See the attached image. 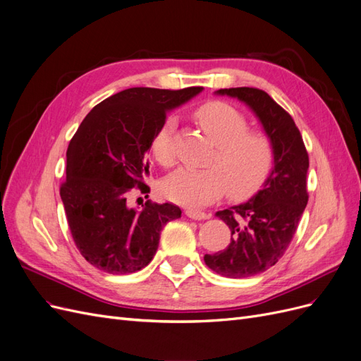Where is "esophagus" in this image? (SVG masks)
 <instances>
[{"label": "esophagus", "instance_id": "esophagus-1", "mask_svg": "<svg viewBox=\"0 0 361 361\" xmlns=\"http://www.w3.org/2000/svg\"><path fill=\"white\" fill-rule=\"evenodd\" d=\"M184 214L188 216L189 219H193V220H204V219L210 217V214H207V213L200 212V210H192V208H189V210H185Z\"/></svg>", "mask_w": 361, "mask_h": 361}]
</instances>
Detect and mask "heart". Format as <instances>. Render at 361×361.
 I'll return each instance as SVG.
<instances>
[{"mask_svg":"<svg viewBox=\"0 0 361 361\" xmlns=\"http://www.w3.org/2000/svg\"><path fill=\"white\" fill-rule=\"evenodd\" d=\"M195 117L216 145L207 169H180L164 184L171 201L185 207L213 202L226 192L235 201L247 200L269 178L274 165V142L265 130L249 129L246 115L225 102H208ZM173 118H166L151 141V153L161 166L176 165Z\"/></svg>","mask_w":361,"mask_h":361,"instance_id":"b5f03b06","label":"heart"}]
</instances>
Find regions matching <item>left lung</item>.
I'll return each instance as SVG.
<instances>
[{"mask_svg":"<svg viewBox=\"0 0 361 361\" xmlns=\"http://www.w3.org/2000/svg\"><path fill=\"white\" fill-rule=\"evenodd\" d=\"M217 92L247 103L274 142V168L262 190L246 204L216 213L229 226L231 241L224 250L204 257L217 274L250 277L273 267L294 238L309 201V154L293 117L265 91L238 87Z\"/></svg>","mask_w":361,"mask_h":361,"instance_id":"8db88e82","label":"left lung"}]
</instances>
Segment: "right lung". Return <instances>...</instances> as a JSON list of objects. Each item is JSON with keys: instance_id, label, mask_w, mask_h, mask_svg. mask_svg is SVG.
<instances>
[{"instance_id": "add662e5", "label": "right lung", "mask_w": 361, "mask_h": 361, "mask_svg": "<svg viewBox=\"0 0 361 361\" xmlns=\"http://www.w3.org/2000/svg\"><path fill=\"white\" fill-rule=\"evenodd\" d=\"M202 87L127 88L104 99L84 118L67 148L60 185L66 217L79 253L96 269L127 274L147 267L160 231L181 217L180 207L147 201L130 208L133 190L148 196V153L166 112Z\"/></svg>"}]
</instances>
